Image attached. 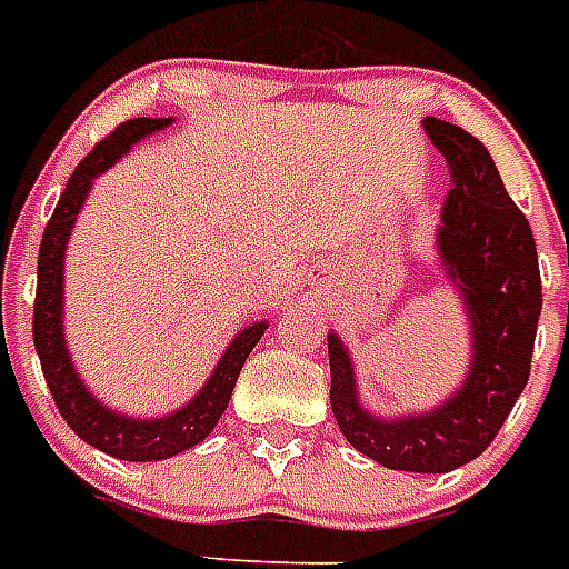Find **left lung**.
<instances>
[{
  "instance_id": "left-lung-1",
  "label": "left lung",
  "mask_w": 569,
  "mask_h": 569,
  "mask_svg": "<svg viewBox=\"0 0 569 569\" xmlns=\"http://www.w3.org/2000/svg\"><path fill=\"white\" fill-rule=\"evenodd\" d=\"M455 188L442 204L437 248L471 329L469 373L428 413L381 419L361 408L350 352L329 332V402L356 451L393 471L446 475L489 448L523 393L541 315V271L532 228L509 199L498 167L475 136L425 118Z\"/></svg>"
}]
</instances>
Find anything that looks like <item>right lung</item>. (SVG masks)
I'll return each mask as SVG.
<instances>
[{"mask_svg":"<svg viewBox=\"0 0 569 569\" xmlns=\"http://www.w3.org/2000/svg\"><path fill=\"white\" fill-rule=\"evenodd\" d=\"M173 118H132L114 127L94 150L74 167L69 184H66L54 213H51L46 233H42L40 260H37V300H33V347L40 356L42 376L54 396L57 410L63 413L69 428L83 442L100 448L103 455L130 462L170 460V457L199 446L213 425L226 413L228 399L233 393L237 376L246 365L248 352L254 350L269 321H257L240 329L237 338L228 343V350L213 367L211 379L204 388L181 405L179 410L161 419H136L123 417L118 410L107 408L92 390L86 388L83 379L71 365L69 347L63 336V262L66 246H69L71 228L78 222L86 196L92 190V181L103 170L130 152L132 144L152 132L170 127Z\"/></svg>","mask_w":569,"mask_h":569,"instance_id":"add662e5","label":"right lung"}]
</instances>
